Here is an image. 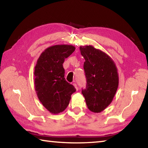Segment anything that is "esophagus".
Returning a JSON list of instances; mask_svg holds the SVG:
<instances>
[{
    "label": "esophagus",
    "instance_id": "1",
    "mask_svg": "<svg viewBox=\"0 0 148 148\" xmlns=\"http://www.w3.org/2000/svg\"><path fill=\"white\" fill-rule=\"evenodd\" d=\"M73 86H74L75 88H76V90H77V84H73Z\"/></svg>",
    "mask_w": 148,
    "mask_h": 148
}]
</instances>
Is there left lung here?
<instances>
[{"mask_svg": "<svg viewBox=\"0 0 148 148\" xmlns=\"http://www.w3.org/2000/svg\"><path fill=\"white\" fill-rule=\"evenodd\" d=\"M79 49L86 60L87 79L86 88L82 92L90 111L100 113L111 104L118 88L117 66L108 55L91 45L80 46Z\"/></svg>", "mask_w": 148, "mask_h": 148, "instance_id": "left-lung-1", "label": "left lung"}]
</instances>
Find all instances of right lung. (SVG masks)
<instances>
[{
	"label": "right lung",
	"instance_id": "obj_1",
	"mask_svg": "<svg viewBox=\"0 0 148 148\" xmlns=\"http://www.w3.org/2000/svg\"><path fill=\"white\" fill-rule=\"evenodd\" d=\"M72 45L59 44L47 47L40 54L34 67V89L42 104L52 114L66 108L76 91L64 78L62 64L74 51Z\"/></svg>",
	"mask_w": 148,
	"mask_h": 148
}]
</instances>
